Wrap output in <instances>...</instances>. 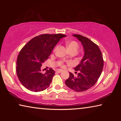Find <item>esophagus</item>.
Returning <instances> with one entry per match:
<instances>
[{
	"label": "esophagus",
	"instance_id": "obj_1",
	"mask_svg": "<svg viewBox=\"0 0 121 121\" xmlns=\"http://www.w3.org/2000/svg\"><path fill=\"white\" fill-rule=\"evenodd\" d=\"M62 71L63 70H62V69H58V70H56V72L58 73H61Z\"/></svg>",
	"mask_w": 121,
	"mask_h": 121
}]
</instances>
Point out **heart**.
<instances>
[{
    "instance_id": "heart-1",
    "label": "heart",
    "mask_w": 121,
    "mask_h": 121,
    "mask_svg": "<svg viewBox=\"0 0 121 121\" xmlns=\"http://www.w3.org/2000/svg\"><path fill=\"white\" fill-rule=\"evenodd\" d=\"M66 45L67 48H68L69 51H71L73 50H77L78 48V45L77 43L76 42H75V41H68V42H66ZM60 65L62 67H64V65H63V62H61L60 63Z\"/></svg>"
}]
</instances>
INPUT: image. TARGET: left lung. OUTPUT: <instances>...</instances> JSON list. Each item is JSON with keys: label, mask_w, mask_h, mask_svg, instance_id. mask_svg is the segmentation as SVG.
I'll return each mask as SVG.
<instances>
[{"label": "left lung", "mask_w": 121, "mask_h": 121, "mask_svg": "<svg viewBox=\"0 0 121 121\" xmlns=\"http://www.w3.org/2000/svg\"><path fill=\"white\" fill-rule=\"evenodd\" d=\"M73 36L81 42L84 54L80 63L74 68L78 71L77 76L75 77L70 72L65 84L73 90L82 92L90 89L97 82L103 69L104 60L99 48L92 41L80 35Z\"/></svg>", "instance_id": "8db88e82"}]
</instances>
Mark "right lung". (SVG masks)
Listing matches in <instances>:
<instances>
[{
    "mask_svg": "<svg viewBox=\"0 0 121 121\" xmlns=\"http://www.w3.org/2000/svg\"><path fill=\"white\" fill-rule=\"evenodd\" d=\"M63 34H43L31 39L20 51L16 62V73L20 82L28 90L39 92L50 86L55 71L52 68L45 73L41 67L50 56Z\"/></svg>",
    "mask_w": 121,
    "mask_h": 121,
    "instance_id": "add662e5",
    "label": "right lung"
}]
</instances>
